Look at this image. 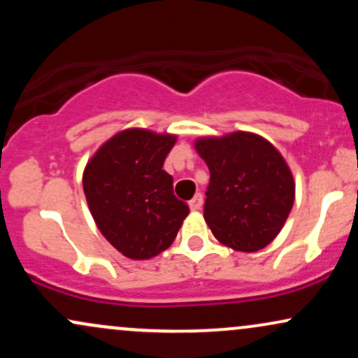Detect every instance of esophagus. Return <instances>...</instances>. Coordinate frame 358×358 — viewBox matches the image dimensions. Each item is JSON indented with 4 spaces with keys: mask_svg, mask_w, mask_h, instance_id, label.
Instances as JSON below:
<instances>
[{
    "mask_svg": "<svg viewBox=\"0 0 358 358\" xmlns=\"http://www.w3.org/2000/svg\"><path fill=\"white\" fill-rule=\"evenodd\" d=\"M202 205H203L202 193H196V195L190 200V208L192 210H200V208H202Z\"/></svg>",
    "mask_w": 358,
    "mask_h": 358,
    "instance_id": "34e87169",
    "label": "esophagus"
}]
</instances>
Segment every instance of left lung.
Listing matches in <instances>:
<instances>
[{"instance_id":"1","label":"left lung","mask_w":358,"mask_h":358,"mask_svg":"<svg viewBox=\"0 0 358 358\" xmlns=\"http://www.w3.org/2000/svg\"><path fill=\"white\" fill-rule=\"evenodd\" d=\"M195 150L210 170L203 217L215 239L241 252L264 249L294 202L293 173L282 155L245 131L199 138Z\"/></svg>"}]
</instances>
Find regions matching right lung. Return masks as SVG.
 <instances>
[{"label": "right lung", "mask_w": 358, "mask_h": 358, "mask_svg": "<svg viewBox=\"0 0 358 358\" xmlns=\"http://www.w3.org/2000/svg\"><path fill=\"white\" fill-rule=\"evenodd\" d=\"M175 134L119 131L85 165L82 185L94 222L122 256L151 259L168 249L188 215L163 170Z\"/></svg>", "instance_id": "right-lung-1"}]
</instances>
